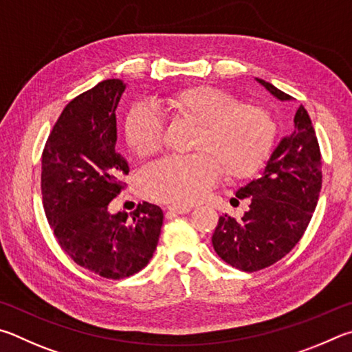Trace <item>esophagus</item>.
Here are the masks:
<instances>
[{
    "label": "esophagus",
    "instance_id": "esophagus-1",
    "mask_svg": "<svg viewBox=\"0 0 352 352\" xmlns=\"http://www.w3.org/2000/svg\"><path fill=\"white\" fill-rule=\"evenodd\" d=\"M166 210L171 212V213H176V214H186L190 210H192V207H187V206H168L166 207Z\"/></svg>",
    "mask_w": 352,
    "mask_h": 352
}]
</instances>
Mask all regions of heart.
Listing matches in <instances>:
<instances>
[{
  "instance_id": "obj_1",
  "label": "heart",
  "mask_w": 352,
  "mask_h": 352,
  "mask_svg": "<svg viewBox=\"0 0 352 352\" xmlns=\"http://www.w3.org/2000/svg\"><path fill=\"white\" fill-rule=\"evenodd\" d=\"M160 113L184 117L198 125L195 151L170 156L148 165L142 175L146 196L175 206L201 201L221 173L227 179H243L260 168L272 150L275 123L266 109L238 103L236 97L213 86H193L176 91L156 103ZM164 120L146 104L126 116L125 135L139 157L156 153L162 145Z\"/></svg>"
}]
</instances>
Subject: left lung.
<instances>
[{"mask_svg":"<svg viewBox=\"0 0 352 352\" xmlns=\"http://www.w3.org/2000/svg\"><path fill=\"white\" fill-rule=\"evenodd\" d=\"M278 100H292L272 83L256 78ZM322 190V154L311 117L300 104L294 131L270 154L258 179L236 192L249 210L241 219L219 217L214 252L232 267L256 272L291 252L307 229ZM236 201V199H235ZM233 202V201H230Z\"/></svg>","mask_w":352,"mask_h":352,"instance_id":"8db88e82","label":"left lung"}]
</instances>
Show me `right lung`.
Here are the masks:
<instances>
[{"label":"right lung","instance_id":"1","mask_svg":"<svg viewBox=\"0 0 352 352\" xmlns=\"http://www.w3.org/2000/svg\"><path fill=\"white\" fill-rule=\"evenodd\" d=\"M126 85L103 80L66 104L41 157V195L60 248L78 266L108 280L144 269L156 250L162 208L144 202L128 214L109 213L128 175L117 150L116 109Z\"/></svg>","mask_w":352,"mask_h":352}]
</instances>
